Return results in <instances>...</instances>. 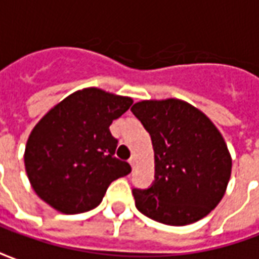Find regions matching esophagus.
Listing matches in <instances>:
<instances>
[{"label": "esophagus", "instance_id": "1", "mask_svg": "<svg viewBox=\"0 0 259 259\" xmlns=\"http://www.w3.org/2000/svg\"><path fill=\"white\" fill-rule=\"evenodd\" d=\"M129 163H130V165H132V168L135 169V168H136V157H132V158H130V159H129Z\"/></svg>", "mask_w": 259, "mask_h": 259}]
</instances>
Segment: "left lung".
<instances>
[{"label": "left lung", "instance_id": "1", "mask_svg": "<svg viewBox=\"0 0 259 259\" xmlns=\"http://www.w3.org/2000/svg\"><path fill=\"white\" fill-rule=\"evenodd\" d=\"M132 112L151 136L155 180L133 189L137 209L157 222L185 226L222 200L232 159L222 135L197 108L180 100L141 101Z\"/></svg>", "mask_w": 259, "mask_h": 259}]
</instances>
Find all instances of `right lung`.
<instances>
[{"label":"right lung","instance_id":"right-lung-1","mask_svg":"<svg viewBox=\"0 0 259 259\" xmlns=\"http://www.w3.org/2000/svg\"><path fill=\"white\" fill-rule=\"evenodd\" d=\"M133 104L100 89L73 93L36 124L27 140L25 166L31 187L64 213L96 208L113 180L130 174L115 157L118 139L109 126Z\"/></svg>","mask_w":259,"mask_h":259}]
</instances>
